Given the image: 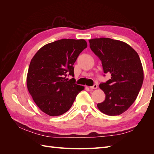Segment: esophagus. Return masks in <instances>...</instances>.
I'll return each instance as SVG.
<instances>
[{
    "label": "esophagus",
    "instance_id": "esophagus-1",
    "mask_svg": "<svg viewBox=\"0 0 154 154\" xmlns=\"http://www.w3.org/2000/svg\"><path fill=\"white\" fill-rule=\"evenodd\" d=\"M97 88V85L96 84H94L93 86H91L90 87V88L91 89H96V88Z\"/></svg>",
    "mask_w": 154,
    "mask_h": 154
}]
</instances>
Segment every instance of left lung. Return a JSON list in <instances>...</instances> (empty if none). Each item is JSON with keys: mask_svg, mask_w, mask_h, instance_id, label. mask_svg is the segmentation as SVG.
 I'll return each mask as SVG.
<instances>
[{"mask_svg": "<svg viewBox=\"0 0 154 154\" xmlns=\"http://www.w3.org/2000/svg\"><path fill=\"white\" fill-rule=\"evenodd\" d=\"M88 42L91 50L101 61L104 73L111 74L108 81L100 83L105 100L97 105V108L109 116L122 114L132 105L142 87L144 74L141 60L136 51L123 42L109 38Z\"/></svg>", "mask_w": 154, "mask_h": 154, "instance_id": "obj_1", "label": "left lung"}]
</instances>
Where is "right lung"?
Returning <instances> with one entry per match:
<instances>
[{
  "mask_svg": "<svg viewBox=\"0 0 154 154\" xmlns=\"http://www.w3.org/2000/svg\"><path fill=\"white\" fill-rule=\"evenodd\" d=\"M87 47L83 39H62L46 44L32 57L27 76L29 94L39 109L50 116L67 112L84 87L75 83L73 65Z\"/></svg>",
  "mask_w": 154,
  "mask_h": 154,
  "instance_id": "right-lung-1",
  "label": "right lung"
}]
</instances>
